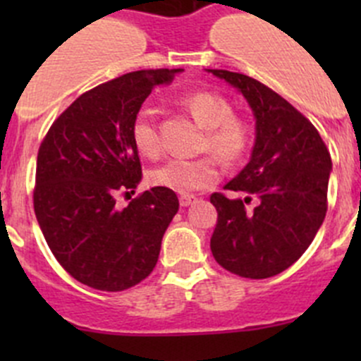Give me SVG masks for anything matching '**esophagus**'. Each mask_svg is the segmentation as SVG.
I'll use <instances>...</instances> for the list:
<instances>
[{
	"instance_id": "1",
	"label": "esophagus",
	"mask_w": 361,
	"mask_h": 361,
	"mask_svg": "<svg viewBox=\"0 0 361 361\" xmlns=\"http://www.w3.org/2000/svg\"><path fill=\"white\" fill-rule=\"evenodd\" d=\"M197 201V197H195V195H180V204L183 207H187V206H190L192 202H195Z\"/></svg>"
}]
</instances>
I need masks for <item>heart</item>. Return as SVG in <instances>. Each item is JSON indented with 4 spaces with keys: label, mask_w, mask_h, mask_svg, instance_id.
I'll return each mask as SVG.
<instances>
[{
    "label": "heart",
    "mask_w": 361,
    "mask_h": 361,
    "mask_svg": "<svg viewBox=\"0 0 361 361\" xmlns=\"http://www.w3.org/2000/svg\"><path fill=\"white\" fill-rule=\"evenodd\" d=\"M183 108L204 129L201 150L211 152L220 162L232 166L246 157L253 145V126L245 115L232 111L231 101L213 90H194L181 99ZM130 137L141 155L159 157L162 150L159 127L148 111H140L133 120ZM220 167L211 155L201 159H171L150 173L154 187L178 194H190L214 185Z\"/></svg>",
    "instance_id": "1"
}]
</instances>
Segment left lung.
I'll use <instances>...</instances> for the list:
<instances>
[{
  "instance_id": "1",
  "label": "left lung",
  "mask_w": 361,
  "mask_h": 361,
  "mask_svg": "<svg viewBox=\"0 0 361 361\" xmlns=\"http://www.w3.org/2000/svg\"><path fill=\"white\" fill-rule=\"evenodd\" d=\"M207 71L234 85L257 118L250 162L225 185L246 197H209L218 211L211 253L232 274L271 278L302 257L325 220L330 152L316 127L267 85L243 73ZM253 198L257 206L250 212Z\"/></svg>"
}]
</instances>
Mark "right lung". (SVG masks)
Returning <instances> with one entry per match:
<instances>
[{
  "label": "right lung",
  "mask_w": 361,
  "mask_h": 361,
  "mask_svg": "<svg viewBox=\"0 0 361 361\" xmlns=\"http://www.w3.org/2000/svg\"><path fill=\"white\" fill-rule=\"evenodd\" d=\"M181 69H141L94 87L54 120L36 160V220L54 257L76 281L122 292L157 265L160 243L178 213L176 194L154 187L134 194L141 162L130 137L152 89Z\"/></svg>",
  "instance_id": "right-lung-1"
}]
</instances>
